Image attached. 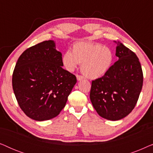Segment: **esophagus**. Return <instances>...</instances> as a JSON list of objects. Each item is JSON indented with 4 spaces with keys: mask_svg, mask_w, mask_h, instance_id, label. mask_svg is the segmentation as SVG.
<instances>
[{
    "mask_svg": "<svg viewBox=\"0 0 153 153\" xmlns=\"http://www.w3.org/2000/svg\"><path fill=\"white\" fill-rule=\"evenodd\" d=\"M76 76L77 81H81V80H83V77L82 76H80V75L77 74Z\"/></svg>",
    "mask_w": 153,
    "mask_h": 153,
    "instance_id": "esophagus-1",
    "label": "esophagus"
}]
</instances>
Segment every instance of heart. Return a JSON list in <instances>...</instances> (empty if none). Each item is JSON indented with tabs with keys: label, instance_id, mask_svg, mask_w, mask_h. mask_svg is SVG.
I'll return each mask as SVG.
<instances>
[{
	"label": "heart",
	"instance_id": "heart-1",
	"mask_svg": "<svg viewBox=\"0 0 153 153\" xmlns=\"http://www.w3.org/2000/svg\"><path fill=\"white\" fill-rule=\"evenodd\" d=\"M114 53L109 47L100 43L81 42L74 44L72 51L67 50L62 56V65L72 72L81 64V72L88 79L104 76L111 68Z\"/></svg>",
	"mask_w": 153,
	"mask_h": 153
}]
</instances>
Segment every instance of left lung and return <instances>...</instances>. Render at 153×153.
<instances>
[{
    "label": "left lung",
    "mask_w": 153,
    "mask_h": 153,
    "mask_svg": "<svg viewBox=\"0 0 153 153\" xmlns=\"http://www.w3.org/2000/svg\"><path fill=\"white\" fill-rule=\"evenodd\" d=\"M116 43L118 58L109 71L92 81L90 99L102 118L116 121L134 109L143 86V72L139 58L120 42Z\"/></svg>",
    "instance_id": "left-lung-1"
}]
</instances>
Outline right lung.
<instances>
[{
	"label": "right lung",
	"mask_w": 153,
	"mask_h": 153,
	"mask_svg": "<svg viewBox=\"0 0 153 153\" xmlns=\"http://www.w3.org/2000/svg\"><path fill=\"white\" fill-rule=\"evenodd\" d=\"M62 66V53L53 40L33 46L19 58L12 87L20 108L30 118L50 120L65 107L76 78Z\"/></svg>",
	"instance_id": "right-lung-1"
}]
</instances>
